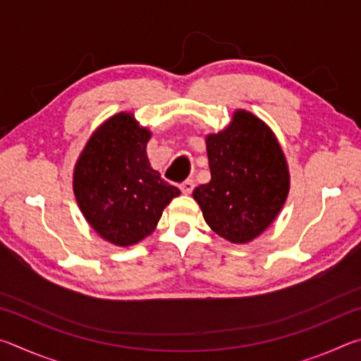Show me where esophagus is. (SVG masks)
<instances>
[{"instance_id": "34e87169", "label": "esophagus", "mask_w": 361, "mask_h": 361, "mask_svg": "<svg viewBox=\"0 0 361 361\" xmlns=\"http://www.w3.org/2000/svg\"><path fill=\"white\" fill-rule=\"evenodd\" d=\"M180 189H181V192L183 194H191L192 192V189H194V181L192 180H186V181H183L181 185H180Z\"/></svg>"}]
</instances>
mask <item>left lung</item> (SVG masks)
<instances>
[{
    "instance_id": "1",
    "label": "left lung",
    "mask_w": 361,
    "mask_h": 361,
    "mask_svg": "<svg viewBox=\"0 0 361 361\" xmlns=\"http://www.w3.org/2000/svg\"><path fill=\"white\" fill-rule=\"evenodd\" d=\"M212 180L192 191L205 223L231 243L261 235L290 192V169L276 133L247 109L205 137Z\"/></svg>"
}]
</instances>
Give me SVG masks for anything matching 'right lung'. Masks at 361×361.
I'll list each match as a JSON object with an SVG mask.
<instances>
[{
	"mask_svg": "<svg viewBox=\"0 0 361 361\" xmlns=\"http://www.w3.org/2000/svg\"><path fill=\"white\" fill-rule=\"evenodd\" d=\"M148 127L121 111L94 130L73 170L79 210L97 234L118 247L142 242L156 229L180 189L151 167Z\"/></svg>",
	"mask_w": 361,
	"mask_h": 361,
	"instance_id": "1",
	"label": "right lung"
}]
</instances>
